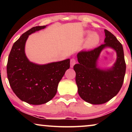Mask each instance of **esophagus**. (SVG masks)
I'll return each mask as SVG.
<instances>
[{
    "label": "esophagus",
    "mask_w": 132,
    "mask_h": 132,
    "mask_svg": "<svg viewBox=\"0 0 132 132\" xmlns=\"http://www.w3.org/2000/svg\"><path fill=\"white\" fill-rule=\"evenodd\" d=\"M76 60L75 58H72L70 60V67H73V66L75 65V64H76Z\"/></svg>",
    "instance_id": "esophagus-1"
}]
</instances>
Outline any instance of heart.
I'll list each match as a JSON object with an SVG mask.
<instances>
[{
    "label": "heart",
    "instance_id": "b5f03b06",
    "mask_svg": "<svg viewBox=\"0 0 132 132\" xmlns=\"http://www.w3.org/2000/svg\"><path fill=\"white\" fill-rule=\"evenodd\" d=\"M90 34L89 31H86V35H89ZM100 37L99 35L97 33H93L90 34L89 37H88L87 40L86 41V46L88 47H93L97 46L100 42Z\"/></svg>",
    "mask_w": 132,
    "mask_h": 132
}]
</instances>
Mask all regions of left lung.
Returning <instances> with one entry per match:
<instances>
[{"label": "left lung", "mask_w": 132, "mask_h": 132, "mask_svg": "<svg viewBox=\"0 0 132 132\" xmlns=\"http://www.w3.org/2000/svg\"><path fill=\"white\" fill-rule=\"evenodd\" d=\"M104 44L88 51L77 53L79 64L74 65L78 93L83 100L93 104L105 103L115 97L122 87L126 65L123 48L117 38L104 30ZM113 48L117 52L116 62L112 68L101 70L96 62L103 49Z\"/></svg>", "instance_id": "left-lung-1"}]
</instances>
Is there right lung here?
<instances>
[{
    "label": "right lung",
    "mask_w": 132,
    "mask_h": 132,
    "mask_svg": "<svg viewBox=\"0 0 132 132\" xmlns=\"http://www.w3.org/2000/svg\"><path fill=\"white\" fill-rule=\"evenodd\" d=\"M46 27H34L22 34L14 43L7 63L12 91L21 100L35 105L46 103L55 97L59 82L70 68V59L38 65L27 58L24 48L29 35Z\"/></svg>",
    "instance_id": "right-lung-1"
}]
</instances>
